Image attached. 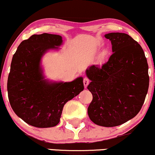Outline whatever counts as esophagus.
<instances>
[{
  "instance_id": "34e87169",
  "label": "esophagus",
  "mask_w": 155,
  "mask_h": 155,
  "mask_svg": "<svg viewBox=\"0 0 155 155\" xmlns=\"http://www.w3.org/2000/svg\"><path fill=\"white\" fill-rule=\"evenodd\" d=\"M89 82H90V81H89V79H87V77H84V79H83V83H84V87H87V85L89 84Z\"/></svg>"
}]
</instances>
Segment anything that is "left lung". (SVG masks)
<instances>
[{
  "label": "left lung",
  "instance_id": "left-lung-1",
  "mask_svg": "<svg viewBox=\"0 0 155 155\" xmlns=\"http://www.w3.org/2000/svg\"><path fill=\"white\" fill-rule=\"evenodd\" d=\"M113 54L102 67L86 70L93 100L87 108L91 120L104 127L117 126L139 113L149 84V66L143 48L130 35L105 34Z\"/></svg>",
  "mask_w": 155,
  "mask_h": 155
}]
</instances>
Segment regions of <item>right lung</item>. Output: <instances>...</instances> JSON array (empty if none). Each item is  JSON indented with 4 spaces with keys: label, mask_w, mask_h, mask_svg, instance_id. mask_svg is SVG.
Listing matches in <instances>:
<instances>
[{
    "label": "right lung",
    "mask_w": 155,
    "mask_h": 155,
    "mask_svg": "<svg viewBox=\"0 0 155 155\" xmlns=\"http://www.w3.org/2000/svg\"><path fill=\"white\" fill-rule=\"evenodd\" d=\"M62 42L58 35H32L13 55L7 81L9 103L18 117L34 127L56 126L65 103L84 90L82 77L69 82L45 79L42 57L48 50H58Z\"/></svg>",
    "instance_id": "add662e5"
}]
</instances>
